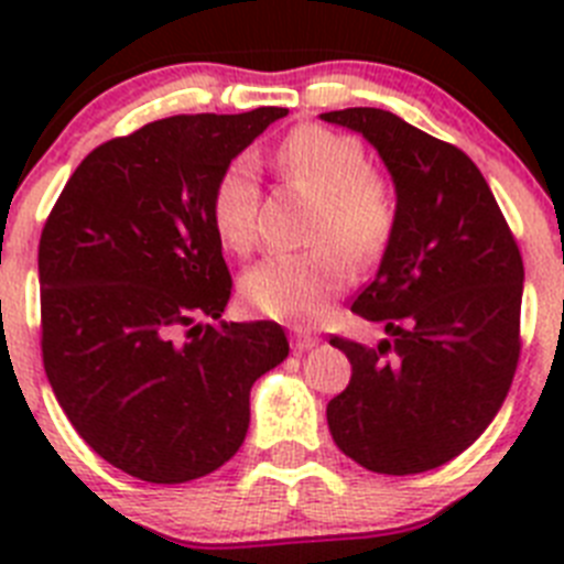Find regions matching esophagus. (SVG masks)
I'll list each match as a JSON object with an SVG mask.
<instances>
[{"instance_id": "34e87169", "label": "esophagus", "mask_w": 564, "mask_h": 564, "mask_svg": "<svg viewBox=\"0 0 564 564\" xmlns=\"http://www.w3.org/2000/svg\"><path fill=\"white\" fill-rule=\"evenodd\" d=\"M316 344H318V338L313 336V333H307V330H293V333H291V347H293V350H296V352L313 350Z\"/></svg>"}]
</instances>
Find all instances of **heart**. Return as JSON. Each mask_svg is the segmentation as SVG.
I'll use <instances>...</instances> for the list:
<instances>
[{
    "instance_id": "heart-1",
    "label": "heart",
    "mask_w": 564,
    "mask_h": 564,
    "mask_svg": "<svg viewBox=\"0 0 564 564\" xmlns=\"http://www.w3.org/2000/svg\"><path fill=\"white\" fill-rule=\"evenodd\" d=\"M276 166L288 181L318 197L313 242L305 253H276L242 276V299L262 316L305 325L318 318L347 285V256L367 265L395 231V194L372 172L361 141L325 127H299L276 149ZM259 174L242 154L214 183L212 220L223 246L246 253L257 239Z\"/></svg>"
}]
</instances>
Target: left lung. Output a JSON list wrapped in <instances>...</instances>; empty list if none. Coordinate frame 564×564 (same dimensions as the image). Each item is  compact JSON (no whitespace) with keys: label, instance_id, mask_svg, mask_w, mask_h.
<instances>
[{"label":"left lung","instance_id":"left-lung-1","mask_svg":"<svg viewBox=\"0 0 564 564\" xmlns=\"http://www.w3.org/2000/svg\"><path fill=\"white\" fill-rule=\"evenodd\" d=\"M322 121L372 143L398 208L376 279L352 302L390 338H330L352 376L327 403V426L370 471H430L466 452L506 401L520 358V248L466 152L387 109H336Z\"/></svg>","mask_w":564,"mask_h":564}]
</instances>
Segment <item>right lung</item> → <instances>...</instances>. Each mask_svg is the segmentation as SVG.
Segmentation results:
<instances>
[{"label":"right lung","mask_w":564,"mask_h":564,"mask_svg":"<svg viewBox=\"0 0 564 564\" xmlns=\"http://www.w3.org/2000/svg\"><path fill=\"white\" fill-rule=\"evenodd\" d=\"M285 115H174L101 143L44 223V372L89 449L138 480L188 482L231 460L253 381L291 350L276 322H199L231 296L214 183Z\"/></svg>","instance_id":"obj_1"}]
</instances>
